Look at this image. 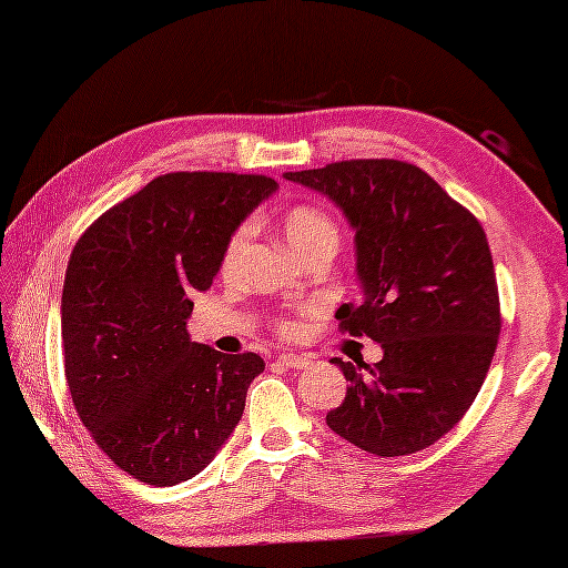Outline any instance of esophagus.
Masks as SVG:
<instances>
[{
  "label": "esophagus",
  "mask_w": 568,
  "mask_h": 568,
  "mask_svg": "<svg viewBox=\"0 0 568 568\" xmlns=\"http://www.w3.org/2000/svg\"><path fill=\"white\" fill-rule=\"evenodd\" d=\"M277 364L285 368H307L312 364L310 356H297V354H281L277 356Z\"/></svg>",
  "instance_id": "34e87169"
}]
</instances>
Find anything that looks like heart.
Instances as JSON below:
<instances>
[{"instance_id": "b5f03b06", "label": "heart", "mask_w": 568, "mask_h": 568, "mask_svg": "<svg viewBox=\"0 0 568 568\" xmlns=\"http://www.w3.org/2000/svg\"><path fill=\"white\" fill-rule=\"evenodd\" d=\"M285 236L291 241V246L300 253V256H303V253L317 246L339 244V226H336V222L324 210L312 207V204H295V207H291L285 214ZM246 239H248V226H241L239 232H234V236L229 239V244L224 248V258H222L224 273H232L236 268V261L241 256V251H244ZM281 332L295 334L297 332L295 322L283 320Z\"/></svg>"}]
</instances>
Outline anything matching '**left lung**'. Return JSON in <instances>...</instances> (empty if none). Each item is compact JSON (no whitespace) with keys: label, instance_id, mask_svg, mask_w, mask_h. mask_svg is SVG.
<instances>
[{"label":"left lung","instance_id":"obj_1","mask_svg":"<svg viewBox=\"0 0 568 568\" xmlns=\"http://www.w3.org/2000/svg\"><path fill=\"white\" fill-rule=\"evenodd\" d=\"M285 180L317 190L354 226L361 300L336 310L342 332L383 348L348 381L327 425L358 449L407 456L442 439L486 381L500 334L496 271L484 226L413 163H329Z\"/></svg>","mask_w":568,"mask_h":568}]
</instances>
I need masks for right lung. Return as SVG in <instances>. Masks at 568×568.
Returning a JSON list of instances; mask_svg holds the SVG:
<instances>
[{"label": "right lung", "mask_w": 568, "mask_h": 568, "mask_svg": "<svg viewBox=\"0 0 568 568\" xmlns=\"http://www.w3.org/2000/svg\"><path fill=\"white\" fill-rule=\"evenodd\" d=\"M275 190L265 175H159L70 253L60 300L68 388L92 439L141 484L197 476L244 415L263 358L192 342L187 320L229 239Z\"/></svg>", "instance_id": "add662e5"}]
</instances>
